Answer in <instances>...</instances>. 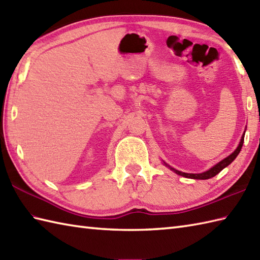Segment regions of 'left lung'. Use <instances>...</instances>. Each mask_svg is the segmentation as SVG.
I'll use <instances>...</instances> for the list:
<instances>
[{"mask_svg": "<svg viewBox=\"0 0 260 260\" xmlns=\"http://www.w3.org/2000/svg\"><path fill=\"white\" fill-rule=\"evenodd\" d=\"M244 139H245V133L241 137V141H240V144L239 146L236 148V151L230 154L228 157H225L224 159H222L221 162H219L218 164H215L213 168H211L210 170H208L207 172H203V173H199V174H192V173H184V172H180L178 170H174L171 168V170H173L176 174H179L181 176H184V178H189V179H197V180H207V179H211L213 176L217 175L220 171H222L225 167H228V165L234 161V159L237 157V155L240 153L241 151V147L242 144H244Z\"/></svg>", "mask_w": 260, "mask_h": 260, "instance_id": "left-lung-1", "label": "left lung"}]
</instances>
